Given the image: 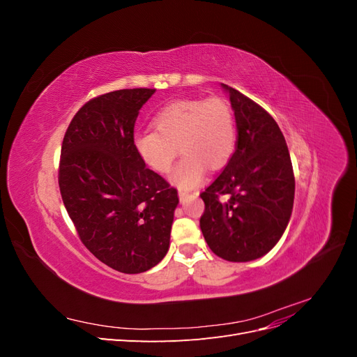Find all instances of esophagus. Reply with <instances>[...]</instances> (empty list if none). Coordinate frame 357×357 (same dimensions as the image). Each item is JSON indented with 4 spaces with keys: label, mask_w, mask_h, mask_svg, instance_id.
Listing matches in <instances>:
<instances>
[{
    "label": "esophagus",
    "mask_w": 357,
    "mask_h": 357,
    "mask_svg": "<svg viewBox=\"0 0 357 357\" xmlns=\"http://www.w3.org/2000/svg\"><path fill=\"white\" fill-rule=\"evenodd\" d=\"M190 195H195V197H198V195H199V192H193V193H190V192H186V190H178V197H180V201H181V202H185Z\"/></svg>",
    "instance_id": "1"
}]
</instances>
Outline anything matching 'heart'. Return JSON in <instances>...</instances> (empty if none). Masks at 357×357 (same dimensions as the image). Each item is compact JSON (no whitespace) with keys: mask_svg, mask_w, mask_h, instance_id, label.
<instances>
[{"mask_svg":"<svg viewBox=\"0 0 357 357\" xmlns=\"http://www.w3.org/2000/svg\"><path fill=\"white\" fill-rule=\"evenodd\" d=\"M153 126L155 131L135 134L137 153L152 169L167 172L178 147L183 158L169 180L181 189L197 186L207 165L218 169L234 153L235 119L231 107L220 98L172 102L155 116Z\"/></svg>","mask_w":357,"mask_h":357,"instance_id":"b5f03b06","label":"heart"}]
</instances>
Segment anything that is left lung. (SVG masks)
<instances>
[{
  "mask_svg": "<svg viewBox=\"0 0 357 357\" xmlns=\"http://www.w3.org/2000/svg\"><path fill=\"white\" fill-rule=\"evenodd\" d=\"M236 123V149L228 165L201 193L199 226L214 255L250 262L280 241L290 220L295 177L283 132L261 105L220 83ZM228 195V200H222Z\"/></svg>",
  "mask_w": 357,
  "mask_h": 357,
  "instance_id": "8db88e82",
  "label": "left lung"
}]
</instances>
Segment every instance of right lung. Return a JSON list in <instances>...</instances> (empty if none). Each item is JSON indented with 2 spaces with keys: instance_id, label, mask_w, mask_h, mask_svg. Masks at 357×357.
<instances>
[{
  "instance_id": "add662e5",
  "label": "right lung",
  "mask_w": 357,
  "mask_h": 357,
  "mask_svg": "<svg viewBox=\"0 0 357 357\" xmlns=\"http://www.w3.org/2000/svg\"><path fill=\"white\" fill-rule=\"evenodd\" d=\"M156 89H121L86 102L63 137L59 189L86 248L119 273L156 266L169 248L177 189L134 146L139 109Z\"/></svg>"
}]
</instances>
